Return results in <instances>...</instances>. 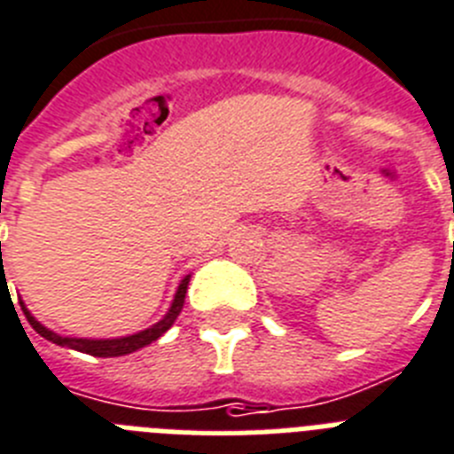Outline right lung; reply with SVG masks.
Here are the masks:
<instances>
[{
  "label": "right lung",
  "mask_w": 454,
  "mask_h": 454,
  "mask_svg": "<svg viewBox=\"0 0 454 454\" xmlns=\"http://www.w3.org/2000/svg\"><path fill=\"white\" fill-rule=\"evenodd\" d=\"M0 251H2V242H0ZM2 256V254H0ZM4 265V261H2ZM6 279V277H4ZM189 279H192V274H186L184 279L180 281L177 286V291H175V298L170 302V309L166 311L161 321L150 325L147 330H140L136 334H127V337H115V339H85V337H62V334L52 333L51 327H45L43 323H39L36 318L32 316V311L27 309L25 302H20L22 311H25L27 321L29 325L36 330L43 339L52 341L57 346H67V348H74L80 350V353H87V356H94V357H120V356H129L133 350L143 348V346L152 344L156 339L161 337L163 333H168L173 323L177 321V316H180L182 307H184V295H186V286H189Z\"/></svg>",
  "instance_id": "1"
}]
</instances>
